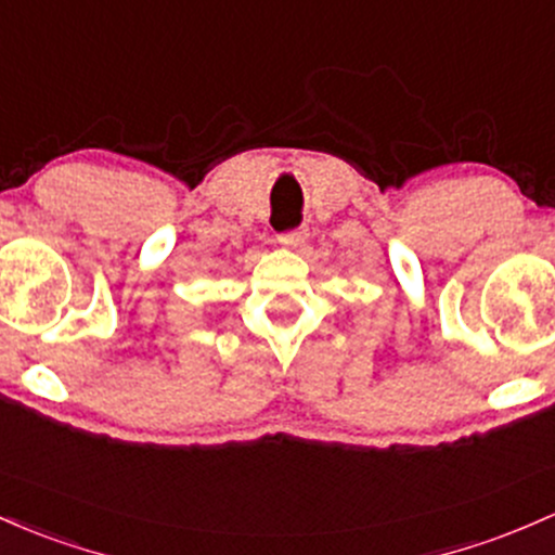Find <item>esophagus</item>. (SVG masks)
<instances>
[{"mask_svg": "<svg viewBox=\"0 0 555 555\" xmlns=\"http://www.w3.org/2000/svg\"><path fill=\"white\" fill-rule=\"evenodd\" d=\"M278 241L283 243V246H288V248H299L301 243L307 241V228H296V230H285V232H280Z\"/></svg>", "mask_w": 555, "mask_h": 555, "instance_id": "obj_1", "label": "esophagus"}]
</instances>
